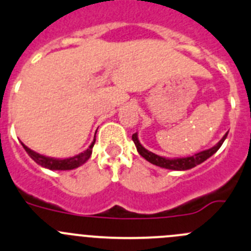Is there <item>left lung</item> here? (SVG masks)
<instances>
[{
    "instance_id": "obj_1",
    "label": "left lung",
    "mask_w": 251,
    "mask_h": 251,
    "mask_svg": "<svg viewBox=\"0 0 251 251\" xmlns=\"http://www.w3.org/2000/svg\"><path fill=\"white\" fill-rule=\"evenodd\" d=\"M228 132L221 138L220 142L217 145H215L213 147L208 148V150L201 151V152L195 153L194 155H190V157H181V158H167L162 157V155H158L155 153L151 152V151L146 150L142 145L138 141L137 133H133L132 135V141L135 142L136 148H137V152L145 158L147 162L152 163V164L157 165V167L164 168V169H170V170H187L191 169V168L196 167V165L201 164V163L205 162L206 159L211 157V155L215 154L218 150H220L221 146L223 145L225 140L227 138Z\"/></svg>"
}]
</instances>
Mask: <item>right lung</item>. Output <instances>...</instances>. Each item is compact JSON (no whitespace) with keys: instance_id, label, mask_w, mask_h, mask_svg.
Listing matches in <instances>:
<instances>
[{"instance_id":"right-lung-1","label":"right lung","mask_w":251,"mask_h":251,"mask_svg":"<svg viewBox=\"0 0 251 251\" xmlns=\"http://www.w3.org/2000/svg\"><path fill=\"white\" fill-rule=\"evenodd\" d=\"M94 143H96V138H94L93 142L91 143V146H89L86 151H83V152L79 153V154L74 155V157L64 158V159H62V158L46 157V155L39 154V153L34 152L33 150L26 147L24 143H22V146H23L25 152L29 154V157H30L34 162L38 163L39 165H41L43 168H46V169L50 170H71L81 167L82 164H84V163L89 159V157L92 155V150H93Z\"/></svg>"}]
</instances>
